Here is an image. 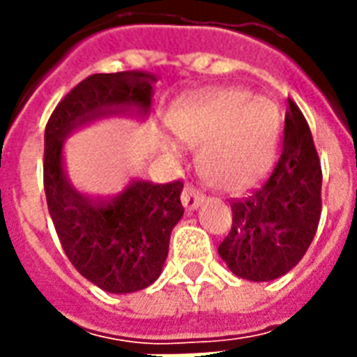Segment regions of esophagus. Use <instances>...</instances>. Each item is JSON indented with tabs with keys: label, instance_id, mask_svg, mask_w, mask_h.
Wrapping results in <instances>:
<instances>
[{
	"label": "esophagus",
	"instance_id": "34e87169",
	"mask_svg": "<svg viewBox=\"0 0 357 357\" xmlns=\"http://www.w3.org/2000/svg\"><path fill=\"white\" fill-rule=\"evenodd\" d=\"M181 202H183V206L187 211H195L196 207L204 202V195L196 189L195 185H185L183 195H181Z\"/></svg>",
	"mask_w": 357,
	"mask_h": 357
}]
</instances>
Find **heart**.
<instances>
[{"label": "heart", "instance_id": "1", "mask_svg": "<svg viewBox=\"0 0 357 357\" xmlns=\"http://www.w3.org/2000/svg\"><path fill=\"white\" fill-rule=\"evenodd\" d=\"M174 133L190 148H204L200 168L215 187L246 190L265 178L278 137V111L238 89L190 98L174 113ZM167 150L174 146L167 142Z\"/></svg>", "mask_w": 357, "mask_h": 357}]
</instances>
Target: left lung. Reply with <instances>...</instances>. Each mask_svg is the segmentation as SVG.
Wrapping results in <instances>:
<instances>
[{
    "label": "left lung",
    "mask_w": 357,
    "mask_h": 357,
    "mask_svg": "<svg viewBox=\"0 0 357 357\" xmlns=\"http://www.w3.org/2000/svg\"><path fill=\"white\" fill-rule=\"evenodd\" d=\"M321 159L298 105L289 100L283 148L265 183L231 202V229L218 254L235 276L271 282L296 266L322 211Z\"/></svg>",
    "instance_id": "8db88e82"
}]
</instances>
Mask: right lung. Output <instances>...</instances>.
<instances>
[{
	"label": "right lung",
	"instance_id": "1",
	"mask_svg": "<svg viewBox=\"0 0 357 357\" xmlns=\"http://www.w3.org/2000/svg\"><path fill=\"white\" fill-rule=\"evenodd\" d=\"M153 81L139 70L89 75L59 102L44 133V190L59 241L75 271L107 293H135L159 278L170 234L183 217V183L139 179L114 198L96 200L66 178L63 142L98 119L146 116Z\"/></svg>",
	"mask_w": 357,
	"mask_h": 357
}]
</instances>
